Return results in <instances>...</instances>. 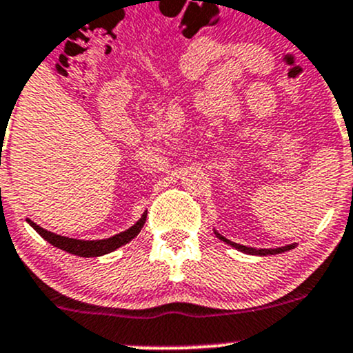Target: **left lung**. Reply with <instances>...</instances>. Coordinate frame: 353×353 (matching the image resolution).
Returning <instances> with one entry per match:
<instances>
[{"label":"left lung","mask_w":353,"mask_h":353,"mask_svg":"<svg viewBox=\"0 0 353 353\" xmlns=\"http://www.w3.org/2000/svg\"><path fill=\"white\" fill-rule=\"evenodd\" d=\"M216 237L219 239H222L223 243H227L229 245H232V248L239 249V251L245 252V254H258V256H266V254H280V252H285L288 249H294L295 244H288V245H283V248H276V249H254V248H248V245H243V244H236L232 243V241L225 239L223 236H220L219 232H215Z\"/></svg>","instance_id":"8db88e82"}]
</instances>
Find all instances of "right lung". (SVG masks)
<instances>
[{
  "label": "right lung",
  "instance_id": "add662e5",
  "mask_svg": "<svg viewBox=\"0 0 353 353\" xmlns=\"http://www.w3.org/2000/svg\"><path fill=\"white\" fill-rule=\"evenodd\" d=\"M145 220H147V213H143L140 220L134 223L133 227H130L128 230L124 232L116 234V236L109 237V239H102V241H80V239H70V237L65 236H58L54 232H49V230L42 229L39 227L37 223H34L32 220H27L42 237H44L48 243H51L54 248L63 249V251L70 252V254H77V256H83V258H92V256H102V254H108V252L116 251L117 248L121 245L128 244L131 239L140 234L141 227L145 225Z\"/></svg>",
  "mask_w": 353,
  "mask_h": 353
}]
</instances>
